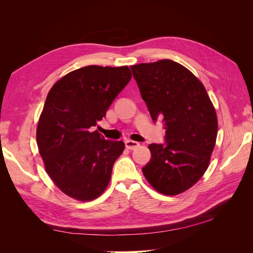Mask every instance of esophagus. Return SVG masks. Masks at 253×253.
<instances>
[{"label": "esophagus", "mask_w": 253, "mask_h": 253, "mask_svg": "<svg viewBox=\"0 0 253 253\" xmlns=\"http://www.w3.org/2000/svg\"><path fill=\"white\" fill-rule=\"evenodd\" d=\"M139 147V142L133 141V140H126V148L127 150H135L136 148Z\"/></svg>", "instance_id": "34e87169"}]
</instances>
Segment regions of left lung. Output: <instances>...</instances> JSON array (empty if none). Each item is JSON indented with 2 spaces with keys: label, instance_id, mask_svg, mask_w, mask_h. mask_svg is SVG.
<instances>
[{
  "label": "left lung",
  "instance_id": "obj_1",
  "mask_svg": "<svg viewBox=\"0 0 253 253\" xmlns=\"http://www.w3.org/2000/svg\"><path fill=\"white\" fill-rule=\"evenodd\" d=\"M152 119L165 122L166 144L149 145L142 173L157 192L177 195L201 179L216 142L217 117L204 84L172 60L132 65Z\"/></svg>",
  "mask_w": 253,
  "mask_h": 253
}]
</instances>
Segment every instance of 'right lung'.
Here are the masks:
<instances>
[{"mask_svg":"<svg viewBox=\"0 0 253 253\" xmlns=\"http://www.w3.org/2000/svg\"><path fill=\"white\" fill-rule=\"evenodd\" d=\"M132 78L127 66L88 65L53 84L37 126V143L45 171L64 194L80 202L100 196L122 141L105 140L91 131Z\"/></svg>","mask_w":253,"mask_h":253,"instance_id":"right-lung-1","label":"right lung"}]
</instances>
